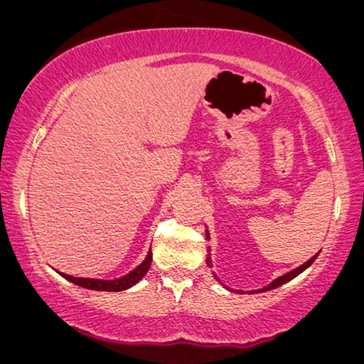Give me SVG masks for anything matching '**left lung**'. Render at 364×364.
<instances>
[{"label":"left lung","instance_id":"8db88e82","mask_svg":"<svg viewBox=\"0 0 364 364\" xmlns=\"http://www.w3.org/2000/svg\"><path fill=\"white\" fill-rule=\"evenodd\" d=\"M205 237H207V240H208V238H210V235H208V230H205ZM208 252H210V248H208ZM316 257H318V253H316V255H315V257H311V258H310V260H308V262H305V263H303V265H300V267H298V268H295V270H291V272H288V273H285V275H282V277H278V278H275V280H273V282L270 283V285L263 287V288H260V290H255V293H262V291H268V290H273V288H278V287H282V285H283V283H287V282H290V280H293V278H295V277H298V275H300V273H301V272H305V270H306V268H308V267H310V265H311V263L316 260ZM207 265H208V267H212V260H210V255H208V257H207ZM213 277H215V280H217V282H220V280H218V278H217V275H213Z\"/></svg>","mask_w":364,"mask_h":364}]
</instances>
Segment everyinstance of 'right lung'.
<instances>
[{"mask_svg": "<svg viewBox=\"0 0 364 364\" xmlns=\"http://www.w3.org/2000/svg\"><path fill=\"white\" fill-rule=\"evenodd\" d=\"M152 263V252H147V257L144 258V262L141 265L134 268L132 272H129L127 275H124L121 278H116V280H99V278H79V277H73V275H66V273L58 272L59 275L66 278V280L73 282L74 285L87 288V290H96V291H122L127 290L142 280L146 277V273L149 268H151Z\"/></svg>", "mask_w": 364, "mask_h": 364, "instance_id": "add662e5", "label": "right lung"}]
</instances>
